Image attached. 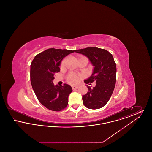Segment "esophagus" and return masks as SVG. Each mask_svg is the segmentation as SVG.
<instances>
[{"label":"esophagus","mask_w":152,"mask_h":152,"mask_svg":"<svg viewBox=\"0 0 152 152\" xmlns=\"http://www.w3.org/2000/svg\"><path fill=\"white\" fill-rule=\"evenodd\" d=\"M79 86H72L73 89H78L79 88Z\"/></svg>","instance_id":"1"}]
</instances>
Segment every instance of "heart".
I'll use <instances>...</instances> for the list:
<instances>
[{"mask_svg":"<svg viewBox=\"0 0 152 152\" xmlns=\"http://www.w3.org/2000/svg\"><path fill=\"white\" fill-rule=\"evenodd\" d=\"M65 63V60H63L61 63V65H64ZM68 80L69 82H70L71 83H77L79 81V77L77 76H76V75L75 74H71L69 76H68Z\"/></svg>","mask_w":152,"mask_h":152,"instance_id":"heart-1","label":"heart"}]
</instances>
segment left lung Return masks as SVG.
<instances>
[{
	"label": "left lung",
	"mask_w": 152,
	"mask_h": 152,
	"mask_svg": "<svg viewBox=\"0 0 152 152\" xmlns=\"http://www.w3.org/2000/svg\"><path fill=\"white\" fill-rule=\"evenodd\" d=\"M75 52L86 56L94 66L92 75L84 83L96 82V86L91 88L87 86L88 92L83 96V102L87 108H101L108 102L115 87L116 64L113 57L108 51L97 47H88Z\"/></svg>",
	"instance_id": "8db88e82"
}]
</instances>
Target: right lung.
I'll return each mask as SVG.
<instances>
[{
  "label": "right lung",
  "mask_w": 152,
  "mask_h": 152,
  "mask_svg": "<svg viewBox=\"0 0 152 152\" xmlns=\"http://www.w3.org/2000/svg\"><path fill=\"white\" fill-rule=\"evenodd\" d=\"M75 50L50 48L35 56L31 64L30 77L32 89L40 102L53 111H60L68 105L72 92L67 84L54 86V75L60 71L62 60Z\"/></svg>",
  "instance_id": "1"
}]
</instances>
